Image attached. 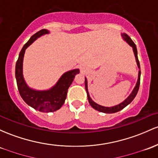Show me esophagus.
Wrapping results in <instances>:
<instances>
[{
	"label": "esophagus",
	"mask_w": 158,
	"mask_h": 158,
	"mask_svg": "<svg viewBox=\"0 0 158 158\" xmlns=\"http://www.w3.org/2000/svg\"><path fill=\"white\" fill-rule=\"evenodd\" d=\"M81 70H82V72H84V70H85V68H84V67H81Z\"/></svg>",
	"instance_id": "esophagus-1"
}]
</instances>
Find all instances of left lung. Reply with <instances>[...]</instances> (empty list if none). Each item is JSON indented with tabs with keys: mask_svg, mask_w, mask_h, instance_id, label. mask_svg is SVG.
Here are the masks:
<instances>
[{
	"mask_svg": "<svg viewBox=\"0 0 158 158\" xmlns=\"http://www.w3.org/2000/svg\"><path fill=\"white\" fill-rule=\"evenodd\" d=\"M121 37H122V39L125 41L126 43H128L130 46H131L133 48V52L134 53V56L135 58H136V64H137V67L139 68V72H138V79H137V82L136 83V85L135 87L133 88V91H131V93L130 94L129 96L127 97L124 101H122L121 103H118V104L113 106H101L98 103H95L94 100H92V99L90 97L89 93H88V80L86 79V77L85 78V89L86 91H87V95H88V102H89L90 105L91 106L92 108L94 109V110L99 111L100 112H103V113H115V112H119V111L123 110L124 107L127 106V105H129L131 102L133 101V99L135 98L136 95L137 94V92L139 91V83H140V75H141V71H140V65H139V61L138 59V56H137V49H136V46L135 45V43L133 42L132 40L131 39V37L127 35V34H121Z\"/></svg>",
	"mask_w": 158,
	"mask_h": 158,
	"instance_id": "8db88e82",
	"label": "left lung"
}]
</instances>
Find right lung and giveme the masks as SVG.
<instances>
[{
  "mask_svg": "<svg viewBox=\"0 0 158 158\" xmlns=\"http://www.w3.org/2000/svg\"><path fill=\"white\" fill-rule=\"evenodd\" d=\"M49 33V31L43 29L34 34L22 48L15 64V79L21 97L27 105L42 112H52L59 110L64 103L67 90L75 76L79 73V69L67 71L52 87L46 90L34 89L27 84L23 75V60L26 48L38 38Z\"/></svg>",
  "mask_w": 158,
  "mask_h": 158,
  "instance_id": "add662e5",
  "label": "right lung"
}]
</instances>
